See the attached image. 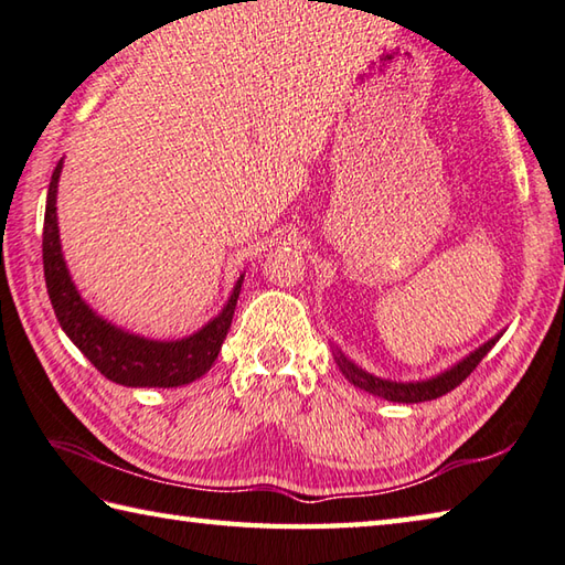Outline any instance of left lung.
I'll list each match as a JSON object with an SVG mask.
<instances>
[{
	"label": "left lung",
	"mask_w": 565,
	"mask_h": 565,
	"mask_svg": "<svg viewBox=\"0 0 565 565\" xmlns=\"http://www.w3.org/2000/svg\"><path fill=\"white\" fill-rule=\"evenodd\" d=\"M499 342V334L494 339H489L487 344H482L480 349H475L470 356H465L460 364H455L452 369L443 371V374L433 376V379H425V381H408V383H401V381H386V379H379L374 374H369V371L359 369L354 361H349L342 351H337V364L342 369V374L354 383V386L364 388L369 393H374L379 398H386L393 403H423V401H433V398H440L445 393H450L452 388L460 386V383L472 374L477 369V364L487 356V351L492 349Z\"/></svg>",
	"instance_id": "obj_1"
}]
</instances>
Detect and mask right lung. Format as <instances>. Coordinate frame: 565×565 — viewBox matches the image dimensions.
Wrapping results in <instances>:
<instances>
[{"label": "right lung", "mask_w": 565, "mask_h": 565, "mask_svg": "<svg viewBox=\"0 0 565 565\" xmlns=\"http://www.w3.org/2000/svg\"><path fill=\"white\" fill-rule=\"evenodd\" d=\"M63 169V159L51 174L49 196H46V216H44V278L49 300L63 332L76 344L83 356L120 386L132 388H174L184 383L196 381L214 366L221 351L223 339L231 329L233 312L241 295V280L233 287L226 307L221 315L201 327L196 334L177 339V342H154L125 332V329L110 324L108 319L95 315L73 285L66 260L61 253L58 238V218H56V194L58 177Z\"/></svg>", "instance_id": "add662e5"}]
</instances>
